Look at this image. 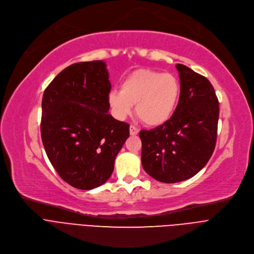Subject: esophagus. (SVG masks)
Returning a JSON list of instances; mask_svg holds the SVG:
<instances>
[{"label":"esophagus","instance_id":"obj_1","mask_svg":"<svg viewBox=\"0 0 254 254\" xmlns=\"http://www.w3.org/2000/svg\"><path fill=\"white\" fill-rule=\"evenodd\" d=\"M138 132H139V128H137V127H134V126H130V127H129V134H130L131 136L138 135Z\"/></svg>","mask_w":254,"mask_h":254}]
</instances>
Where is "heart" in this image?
<instances>
[{"label":"heart","instance_id":"b5f03b06","mask_svg":"<svg viewBox=\"0 0 254 254\" xmlns=\"http://www.w3.org/2000/svg\"><path fill=\"white\" fill-rule=\"evenodd\" d=\"M180 97V83L172 74L140 69L127 75L120 90L113 89L108 97L115 116L127 117L136 104V114L149 127L165 124L172 116Z\"/></svg>","mask_w":254,"mask_h":254}]
</instances>
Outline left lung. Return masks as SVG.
Wrapping results in <instances>:
<instances>
[{
  "label": "left lung",
  "instance_id": "obj_1",
  "mask_svg": "<svg viewBox=\"0 0 254 254\" xmlns=\"http://www.w3.org/2000/svg\"><path fill=\"white\" fill-rule=\"evenodd\" d=\"M180 97L167 122L140 131L142 166L152 178L176 183L193 177L215 148L219 103L209 80L177 64Z\"/></svg>",
  "mask_w": 254,
  "mask_h": 254
}]
</instances>
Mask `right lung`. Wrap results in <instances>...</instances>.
<instances>
[{"instance_id": "obj_1", "label": "right lung", "mask_w": 254, "mask_h": 254, "mask_svg": "<svg viewBox=\"0 0 254 254\" xmlns=\"http://www.w3.org/2000/svg\"><path fill=\"white\" fill-rule=\"evenodd\" d=\"M109 73L103 61L73 64L46 87L41 137L61 178L89 190L108 180L129 126L109 113Z\"/></svg>"}]
</instances>
